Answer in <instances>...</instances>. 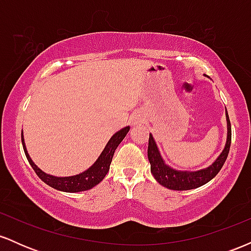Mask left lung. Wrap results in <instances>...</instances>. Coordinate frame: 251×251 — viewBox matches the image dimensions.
Instances as JSON below:
<instances>
[{"label": "left lung", "instance_id": "1", "mask_svg": "<svg viewBox=\"0 0 251 251\" xmlns=\"http://www.w3.org/2000/svg\"><path fill=\"white\" fill-rule=\"evenodd\" d=\"M226 123H227V135H226V148H224L220 157L215 160L209 168L198 170V171H177V170L170 168L166 165L165 162L163 160L162 155L159 153L155 142L150 134L149 138V148H148V157L151 164V174L153 175L154 179L160 184V185L165 186L170 190H177V191H184V190H192L200 186L204 185L208 181H210L215 177L218 172L221 171L222 166L226 163L227 154H229L230 144H231V124H230L229 116L227 112Z\"/></svg>", "mask_w": 251, "mask_h": 251}]
</instances>
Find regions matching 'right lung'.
Returning <instances> with one entry per match:
<instances>
[{
    "instance_id": "1",
    "label": "right lung",
    "mask_w": 251,
    "mask_h": 251,
    "mask_svg": "<svg viewBox=\"0 0 251 251\" xmlns=\"http://www.w3.org/2000/svg\"><path fill=\"white\" fill-rule=\"evenodd\" d=\"M129 131V126H126L118 131L117 133L113 134V137L108 140L107 145L105 146L101 154L99 155V158L97 159V162L93 164L88 170L81 172V174L71 176V177H55V176H50L45 174L42 170H40L35 164L33 163V160L30 159L29 154H28L27 149H25V144L24 139V132L21 133V140L22 145H24V150L25 157H27L28 162H29L30 166L33 168L35 174L39 176V178L42 181H45L47 185L51 186L53 189L60 190L63 192H80V191H86L101 181L105 176L107 175L109 165H111L112 158H113L114 151L118 148L120 143L123 142V139L125 138V135L127 134Z\"/></svg>"
}]
</instances>
